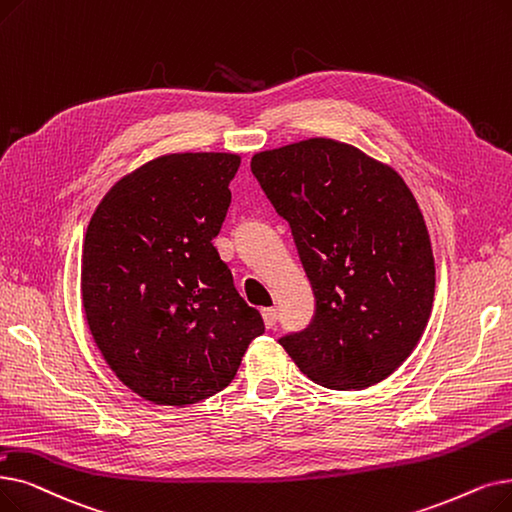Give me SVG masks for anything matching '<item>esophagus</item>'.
<instances>
[{
	"label": "esophagus",
	"mask_w": 512,
	"mask_h": 512,
	"mask_svg": "<svg viewBox=\"0 0 512 512\" xmlns=\"http://www.w3.org/2000/svg\"><path fill=\"white\" fill-rule=\"evenodd\" d=\"M261 316H263L265 326H268V328H274V326H276V322H278V311H276V307H263V309H261Z\"/></svg>",
	"instance_id": "1"
}]
</instances>
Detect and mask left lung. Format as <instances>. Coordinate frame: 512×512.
Returning <instances> with one entry per match:
<instances>
[{
    "label": "left lung",
    "mask_w": 512,
    "mask_h": 512,
    "mask_svg": "<svg viewBox=\"0 0 512 512\" xmlns=\"http://www.w3.org/2000/svg\"><path fill=\"white\" fill-rule=\"evenodd\" d=\"M251 171L291 226L316 299L311 322L278 343L322 387L381 383L416 347L435 297L431 240L410 188L326 138L259 152Z\"/></svg>",
    "instance_id": "1"
}]
</instances>
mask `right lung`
<instances>
[{"label": "right lung", "mask_w": 512, "mask_h": 512, "mask_svg": "<svg viewBox=\"0 0 512 512\" xmlns=\"http://www.w3.org/2000/svg\"><path fill=\"white\" fill-rule=\"evenodd\" d=\"M238 165L226 152L150 161L110 188L87 226V324L108 366L148 402L190 406L215 395L265 332L213 247Z\"/></svg>", "instance_id": "obj_1"}]
</instances>
